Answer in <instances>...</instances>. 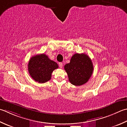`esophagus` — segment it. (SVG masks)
Listing matches in <instances>:
<instances>
[{"label": "esophagus", "mask_w": 127, "mask_h": 127, "mask_svg": "<svg viewBox=\"0 0 127 127\" xmlns=\"http://www.w3.org/2000/svg\"><path fill=\"white\" fill-rule=\"evenodd\" d=\"M59 67H60L61 68H62V67H63V63H59Z\"/></svg>", "instance_id": "34e87169"}]
</instances>
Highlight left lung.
<instances>
[{
    "label": "left lung",
    "mask_w": 127,
    "mask_h": 127,
    "mask_svg": "<svg viewBox=\"0 0 127 127\" xmlns=\"http://www.w3.org/2000/svg\"><path fill=\"white\" fill-rule=\"evenodd\" d=\"M64 69L71 84L80 86L89 81L93 74L94 66L88 55L75 53L72 56L70 63L64 65Z\"/></svg>",
    "instance_id": "obj_1"
}]
</instances>
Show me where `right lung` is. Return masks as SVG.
<instances>
[{"label": "right lung", "instance_id": "1", "mask_svg": "<svg viewBox=\"0 0 127 127\" xmlns=\"http://www.w3.org/2000/svg\"><path fill=\"white\" fill-rule=\"evenodd\" d=\"M58 68L56 62L51 60L45 54L32 57L28 64V71L31 78L39 83H44L51 79L52 73Z\"/></svg>", "mask_w": 127, "mask_h": 127}]
</instances>
